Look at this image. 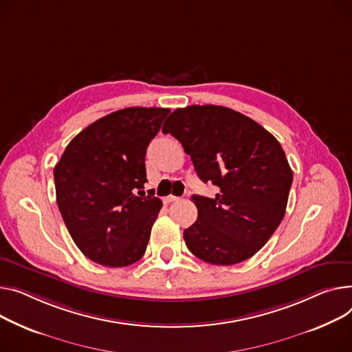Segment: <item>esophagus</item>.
<instances>
[{"label":"esophagus","mask_w":352,"mask_h":352,"mask_svg":"<svg viewBox=\"0 0 352 352\" xmlns=\"http://www.w3.org/2000/svg\"><path fill=\"white\" fill-rule=\"evenodd\" d=\"M178 199H179L178 197H174V195H168V197L164 198V202H166V204H171V202H175V201H178Z\"/></svg>","instance_id":"obj_1"}]
</instances>
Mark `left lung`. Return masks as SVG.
<instances>
[{
	"instance_id": "obj_1",
	"label": "left lung",
	"mask_w": 352,
	"mask_h": 352,
	"mask_svg": "<svg viewBox=\"0 0 352 352\" xmlns=\"http://www.w3.org/2000/svg\"><path fill=\"white\" fill-rule=\"evenodd\" d=\"M164 124L198 177L218 188L214 198L192 195L198 218L184 230L186 248L219 266L249 259L286 212L293 173L282 146L259 123L223 106L177 109Z\"/></svg>"
}]
</instances>
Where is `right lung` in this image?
Listing matches in <instances>:
<instances>
[{
	"mask_svg": "<svg viewBox=\"0 0 352 352\" xmlns=\"http://www.w3.org/2000/svg\"><path fill=\"white\" fill-rule=\"evenodd\" d=\"M170 109L127 107L82 130L55 166L56 202L80 252L107 267L143 257L162 202L143 191L146 151Z\"/></svg>",
	"mask_w": 352,
	"mask_h": 352,
	"instance_id": "1",
	"label": "right lung"
}]
</instances>
